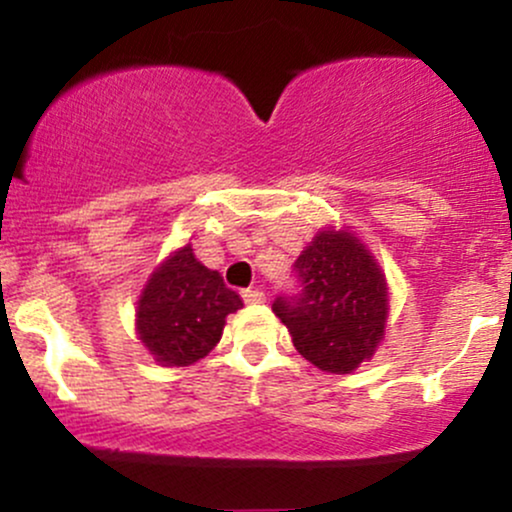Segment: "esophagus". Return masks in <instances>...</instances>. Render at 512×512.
<instances>
[{
  "instance_id": "1",
  "label": "esophagus",
  "mask_w": 512,
  "mask_h": 512,
  "mask_svg": "<svg viewBox=\"0 0 512 512\" xmlns=\"http://www.w3.org/2000/svg\"><path fill=\"white\" fill-rule=\"evenodd\" d=\"M243 301L250 303V305H255V303H264V301H267V296H264V293H262L260 289H245V291H243Z\"/></svg>"
}]
</instances>
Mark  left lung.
<instances>
[{
    "label": "left lung",
    "instance_id": "1",
    "mask_svg": "<svg viewBox=\"0 0 512 512\" xmlns=\"http://www.w3.org/2000/svg\"><path fill=\"white\" fill-rule=\"evenodd\" d=\"M303 291L272 310L305 361L325 373H354L385 339L390 286L373 252L349 226H325L296 264Z\"/></svg>",
    "mask_w": 512,
    "mask_h": 512
}]
</instances>
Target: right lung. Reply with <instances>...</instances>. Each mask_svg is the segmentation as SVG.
Listing matches in <instances>:
<instances>
[{"instance_id": "right-lung-1", "label": "right lung", "mask_w": 512, "mask_h": 512, "mask_svg": "<svg viewBox=\"0 0 512 512\" xmlns=\"http://www.w3.org/2000/svg\"><path fill=\"white\" fill-rule=\"evenodd\" d=\"M243 308L223 276L182 245L146 279L137 298V337L158 366H192L219 344L226 317Z\"/></svg>"}]
</instances>
